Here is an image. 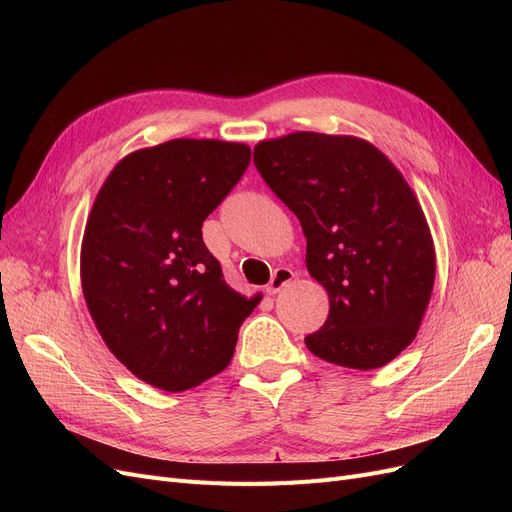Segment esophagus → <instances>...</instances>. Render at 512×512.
Segmentation results:
<instances>
[{
    "label": "esophagus",
    "mask_w": 512,
    "mask_h": 512,
    "mask_svg": "<svg viewBox=\"0 0 512 512\" xmlns=\"http://www.w3.org/2000/svg\"><path fill=\"white\" fill-rule=\"evenodd\" d=\"M292 277H294V273H292L290 269H286V267L275 269L273 275H271V282L267 284V292H269V294H277V292H280V290L292 280Z\"/></svg>",
    "instance_id": "esophagus-1"
}]
</instances>
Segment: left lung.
<instances>
[{
	"mask_svg": "<svg viewBox=\"0 0 512 512\" xmlns=\"http://www.w3.org/2000/svg\"><path fill=\"white\" fill-rule=\"evenodd\" d=\"M254 164L297 215L307 271L329 292V318L305 337L318 359L382 367L410 346L427 309L436 252L399 170L354 136L294 132L258 143Z\"/></svg>",
	"mask_w": 512,
	"mask_h": 512,
	"instance_id": "1",
	"label": "left lung"
}]
</instances>
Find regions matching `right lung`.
Returning <instances> with one entry per match:
<instances>
[{
  "mask_svg": "<svg viewBox=\"0 0 512 512\" xmlns=\"http://www.w3.org/2000/svg\"><path fill=\"white\" fill-rule=\"evenodd\" d=\"M239 143L175 138L130 153L87 220L81 280L96 327L136 378L185 391L220 374L258 297L232 290L203 222L250 166Z\"/></svg>",
  "mask_w": 512,
  "mask_h": 512,
  "instance_id": "add662e5",
  "label": "right lung"
}]
</instances>
